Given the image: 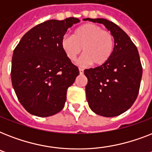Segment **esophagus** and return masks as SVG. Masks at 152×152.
I'll return each instance as SVG.
<instances>
[{
	"label": "esophagus",
	"mask_w": 152,
	"mask_h": 152,
	"mask_svg": "<svg viewBox=\"0 0 152 152\" xmlns=\"http://www.w3.org/2000/svg\"><path fill=\"white\" fill-rule=\"evenodd\" d=\"M79 71H80V75L83 74V69L80 68V69H79Z\"/></svg>",
	"instance_id": "34e87169"
}]
</instances>
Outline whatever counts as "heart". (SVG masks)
Returning a JSON list of instances; mask_svg holds the SVG:
<instances>
[{
  "instance_id": "heart-1",
  "label": "heart",
  "mask_w": 152,
  "mask_h": 152,
  "mask_svg": "<svg viewBox=\"0 0 152 152\" xmlns=\"http://www.w3.org/2000/svg\"><path fill=\"white\" fill-rule=\"evenodd\" d=\"M114 38L110 31L102 30L93 23H85L77 27L72 37L61 39V49L71 61H75L80 53L83 56L79 64L87 65H102L110 59L114 50Z\"/></svg>"
}]
</instances>
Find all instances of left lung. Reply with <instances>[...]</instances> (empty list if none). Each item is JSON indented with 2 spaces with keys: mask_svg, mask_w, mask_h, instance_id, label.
<instances>
[{
  "mask_svg": "<svg viewBox=\"0 0 152 152\" xmlns=\"http://www.w3.org/2000/svg\"><path fill=\"white\" fill-rule=\"evenodd\" d=\"M103 24L114 38V50L106 64L85 69L86 97L91 110L106 118L128 110L136 101L142 78L141 62L137 46L128 34L106 19L86 18Z\"/></svg>",
  "mask_w": 152,
  "mask_h": 152,
  "instance_id": "obj_1",
  "label": "left lung"
}]
</instances>
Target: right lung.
I'll list each match as a JSON object with an SVG mask.
<instances>
[{
	"instance_id": "right-lung-1",
	"label": "right lung",
	"mask_w": 152,
	"mask_h": 152,
	"mask_svg": "<svg viewBox=\"0 0 152 152\" xmlns=\"http://www.w3.org/2000/svg\"><path fill=\"white\" fill-rule=\"evenodd\" d=\"M79 22L69 17L42 23L27 31L13 51L12 83L28 113L50 117L64 107L67 90L80 72L61 43L67 30Z\"/></svg>"
}]
</instances>
